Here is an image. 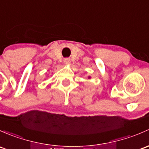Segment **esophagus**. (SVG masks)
<instances>
[{
  "instance_id": "34e87169",
  "label": "esophagus",
  "mask_w": 149,
  "mask_h": 149,
  "mask_svg": "<svg viewBox=\"0 0 149 149\" xmlns=\"http://www.w3.org/2000/svg\"><path fill=\"white\" fill-rule=\"evenodd\" d=\"M64 63H65V64H69L70 63V58H65V59H64Z\"/></svg>"
}]
</instances>
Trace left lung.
<instances>
[{
  "instance_id": "left-lung-1",
  "label": "left lung",
  "mask_w": 149,
  "mask_h": 149,
  "mask_svg": "<svg viewBox=\"0 0 149 149\" xmlns=\"http://www.w3.org/2000/svg\"><path fill=\"white\" fill-rule=\"evenodd\" d=\"M89 78H90V77H89Z\"/></svg>"
}]
</instances>
